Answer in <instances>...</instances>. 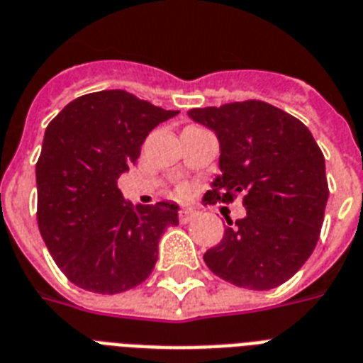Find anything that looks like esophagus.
I'll use <instances>...</instances> for the list:
<instances>
[{"mask_svg": "<svg viewBox=\"0 0 363 363\" xmlns=\"http://www.w3.org/2000/svg\"><path fill=\"white\" fill-rule=\"evenodd\" d=\"M194 218H196V211H191V208H182V211H179V222L181 223L191 222Z\"/></svg>", "mask_w": 363, "mask_h": 363, "instance_id": "1", "label": "esophagus"}]
</instances>
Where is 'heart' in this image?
<instances>
[{
	"mask_svg": "<svg viewBox=\"0 0 363 363\" xmlns=\"http://www.w3.org/2000/svg\"><path fill=\"white\" fill-rule=\"evenodd\" d=\"M188 194H190V190H188L186 186H182V188H179V196H182V197H186Z\"/></svg>",
	"mask_w": 363,
	"mask_h": 363,
	"instance_id": "1",
	"label": "heart"
}]
</instances>
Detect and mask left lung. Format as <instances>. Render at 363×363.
<instances>
[{"mask_svg":"<svg viewBox=\"0 0 363 363\" xmlns=\"http://www.w3.org/2000/svg\"><path fill=\"white\" fill-rule=\"evenodd\" d=\"M191 119L214 130L222 175L207 203L242 197L246 216L231 222L203 259L237 287L268 291L285 284L313 253L328 201L325 156L308 126L263 100L194 108Z\"/></svg>","mask_w":363,"mask_h":363,"instance_id":"1","label":"left lung"}]
</instances>
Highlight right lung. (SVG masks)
Returning a JSON list of instances; mask_svg holds the SVG:
<instances>
[{
    "instance_id": "right-lung-1",
    "label": "right lung",
    "mask_w": 363,
    "mask_h": 363,
    "mask_svg": "<svg viewBox=\"0 0 363 363\" xmlns=\"http://www.w3.org/2000/svg\"><path fill=\"white\" fill-rule=\"evenodd\" d=\"M179 111L121 89L78 96L50 121L37 162V222L55 264L78 287L117 294L151 276L175 203L132 205L117 188L149 132Z\"/></svg>"
}]
</instances>
